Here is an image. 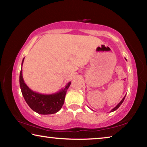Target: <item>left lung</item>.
Returning a JSON list of instances; mask_svg holds the SVG:
<instances>
[{
    "instance_id": "left-lung-1",
    "label": "left lung",
    "mask_w": 147,
    "mask_h": 147,
    "mask_svg": "<svg viewBox=\"0 0 147 147\" xmlns=\"http://www.w3.org/2000/svg\"><path fill=\"white\" fill-rule=\"evenodd\" d=\"M125 96L124 97V98H123L122 99V101H121L120 102V103H118V105H116L115 107V108H113V109H112V110L111 111V112H113V111H116V109H118V108H119V107L121 105H122V103H123V101H124V99H125Z\"/></svg>"
}]
</instances>
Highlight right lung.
I'll return each instance as SVG.
<instances>
[{"label": "right lung", "mask_w": 147, "mask_h": 147, "mask_svg": "<svg viewBox=\"0 0 147 147\" xmlns=\"http://www.w3.org/2000/svg\"><path fill=\"white\" fill-rule=\"evenodd\" d=\"M24 61L23 59L22 66ZM69 82L63 89L52 94H42L34 92L25 83L22 75V67L20 74V85L24 99L32 111L40 115H52L61 109L64 103L67 90L71 85Z\"/></svg>", "instance_id": "add662e5"}]
</instances>
